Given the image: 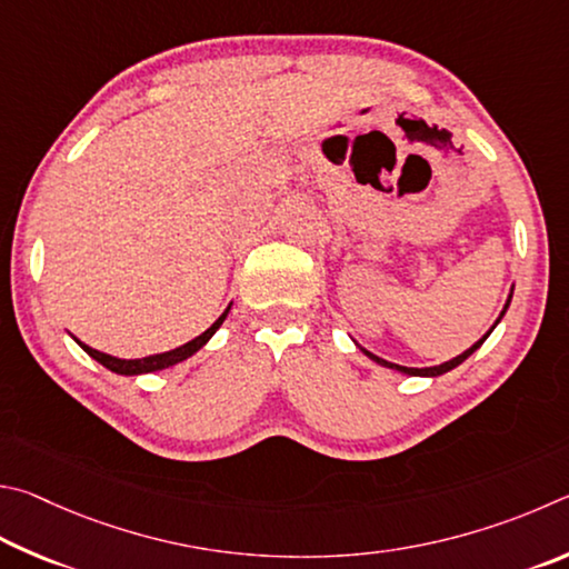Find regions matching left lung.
<instances>
[{"instance_id":"1","label":"left lung","mask_w":569,"mask_h":569,"mask_svg":"<svg viewBox=\"0 0 569 569\" xmlns=\"http://www.w3.org/2000/svg\"><path fill=\"white\" fill-rule=\"evenodd\" d=\"M510 302H512V292H510V297H507V302H505V307H502V312H500V317H497V322L490 327V332L495 330V327L497 325H500V320H502V317H505V312H507V307H510ZM490 332H487L485 337H482V340H477L472 347H470V350H465L462 355H457L455 357V360H450V362H442V365H437V367H422V370H420V367H402V365H395V362H387V360H382V357H377V355H372V352H367L365 350V347H360V350L367 355V357H370V360L372 362H377V365H382V367H387V370H397V372H402V375H410V377H440V375H445V372H450V370H455V367L457 365H462L465 360H467V357H470L475 350H480V347H482V342L487 340V337H490Z\"/></svg>"}]
</instances>
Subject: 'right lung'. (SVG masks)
Masks as SVG:
<instances>
[{"label": "right lung", "mask_w": 569, "mask_h": 569, "mask_svg": "<svg viewBox=\"0 0 569 569\" xmlns=\"http://www.w3.org/2000/svg\"><path fill=\"white\" fill-rule=\"evenodd\" d=\"M232 307V305H229ZM229 307L227 310L217 317V322L209 327V330H204L202 335L199 337H194L192 342H187V345H182V347H177V350H169V352H162V355H149V357H142V360H119V357H112V355H104V352H99V350H92V347L89 345H84V342H79L77 337H74V342L82 347V350L92 357V360H97L99 365H104L107 370H112V372H117V375H147V372H157V370H167V367H172V365H177V362H184L187 357H192L197 350H202V347L209 342V337H212L217 330H219V325H222L224 320H227V312H229Z\"/></svg>", "instance_id": "right-lung-1"}]
</instances>
